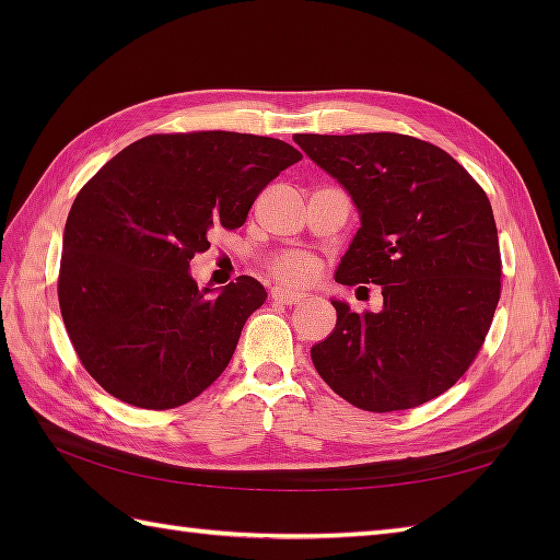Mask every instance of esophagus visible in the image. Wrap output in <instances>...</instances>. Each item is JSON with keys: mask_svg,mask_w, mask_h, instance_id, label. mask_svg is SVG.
Returning <instances> with one entry per match:
<instances>
[{"mask_svg": "<svg viewBox=\"0 0 560 560\" xmlns=\"http://www.w3.org/2000/svg\"><path fill=\"white\" fill-rule=\"evenodd\" d=\"M271 301L283 303V305H299L305 301V293L291 291L287 287H277V289H271Z\"/></svg>", "mask_w": 560, "mask_h": 560, "instance_id": "obj_1", "label": "esophagus"}]
</instances>
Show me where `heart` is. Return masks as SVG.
Masks as SVG:
<instances>
[{"label":"heart","instance_id":"obj_1","mask_svg":"<svg viewBox=\"0 0 560 560\" xmlns=\"http://www.w3.org/2000/svg\"><path fill=\"white\" fill-rule=\"evenodd\" d=\"M271 269L279 279L289 283H303L315 273V261L303 253H287L271 261Z\"/></svg>","mask_w":560,"mask_h":560}]
</instances>
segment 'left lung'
<instances>
[{
  "mask_svg": "<svg viewBox=\"0 0 560 560\" xmlns=\"http://www.w3.org/2000/svg\"><path fill=\"white\" fill-rule=\"evenodd\" d=\"M347 189L361 229L335 279L375 283L383 307L331 299L337 325L311 349L319 377L365 411L413 409L443 395L479 353L501 299L491 201L428 141L392 135H295Z\"/></svg>",
  "mask_w": 560,
  "mask_h": 560,
  "instance_id": "left-lung-1",
  "label": "left lung"
}]
</instances>
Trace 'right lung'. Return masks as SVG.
<instances>
[{
    "label": "right lung",
    "mask_w": 560,
    "mask_h": 560,
    "mask_svg": "<svg viewBox=\"0 0 560 560\" xmlns=\"http://www.w3.org/2000/svg\"><path fill=\"white\" fill-rule=\"evenodd\" d=\"M303 156L237 132L151 135L77 195L59 265V311L83 368L113 397L173 409L201 395L267 301L253 277L199 289L189 259L237 229L273 177Z\"/></svg>",
    "instance_id": "1"
}]
</instances>
